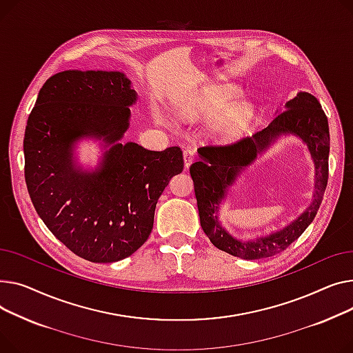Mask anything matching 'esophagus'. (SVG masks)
I'll use <instances>...</instances> for the list:
<instances>
[{
  "instance_id": "1",
  "label": "esophagus",
  "mask_w": 353,
  "mask_h": 353,
  "mask_svg": "<svg viewBox=\"0 0 353 353\" xmlns=\"http://www.w3.org/2000/svg\"><path fill=\"white\" fill-rule=\"evenodd\" d=\"M195 157H196V151L194 150V148H185L183 150V162H185V167L188 168L190 165L192 163V161L195 159Z\"/></svg>"
}]
</instances>
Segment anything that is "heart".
<instances>
[{
	"mask_svg": "<svg viewBox=\"0 0 353 353\" xmlns=\"http://www.w3.org/2000/svg\"><path fill=\"white\" fill-rule=\"evenodd\" d=\"M228 103H230V94H226L222 90H212L208 92V97H206V107L205 108L215 114V112H221L222 110H225L228 107ZM241 122H242L241 114H231L222 121L221 128L223 131L232 132L241 127Z\"/></svg>",
	"mask_w": 353,
	"mask_h": 353,
	"instance_id": "heart-1",
	"label": "heart"
}]
</instances>
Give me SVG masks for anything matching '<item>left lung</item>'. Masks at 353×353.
<instances>
[{"label": "left lung", "mask_w": 353, "mask_h": 353, "mask_svg": "<svg viewBox=\"0 0 353 353\" xmlns=\"http://www.w3.org/2000/svg\"><path fill=\"white\" fill-rule=\"evenodd\" d=\"M285 132H292L302 137L313 154L316 162L314 201L296 221L282 232L255 241H236L217 222L219 202L227 186L257 152ZM198 152L201 159L191 165L190 174L194 181L201 226L218 250L250 261L274 256L295 242L316 216L329 175V125L319 101L312 94L299 92L295 98L289 99L268 128L256 132L252 138L225 145L208 143L201 147Z\"/></svg>", "instance_id": "left-lung-1"}]
</instances>
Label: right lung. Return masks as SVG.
I'll list each match as a JSON object with an SVG mask.
<instances>
[{
	"instance_id": "right-lung-1",
	"label": "right lung",
	"mask_w": 353,
	"mask_h": 353,
	"mask_svg": "<svg viewBox=\"0 0 353 353\" xmlns=\"http://www.w3.org/2000/svg\"><path fill=\"white\" fill-rule=\"evenodd\" d=\"M118 71L68 70L39 90L24 135L26 182L48 230L75 255L115 262L148 239L158 198L183 170L179 147L150 151L119 143L137 94ZM102 137L112 148L99 172L84 174L70 159L81 136Z\"/></svg>"
}]
</instances>
